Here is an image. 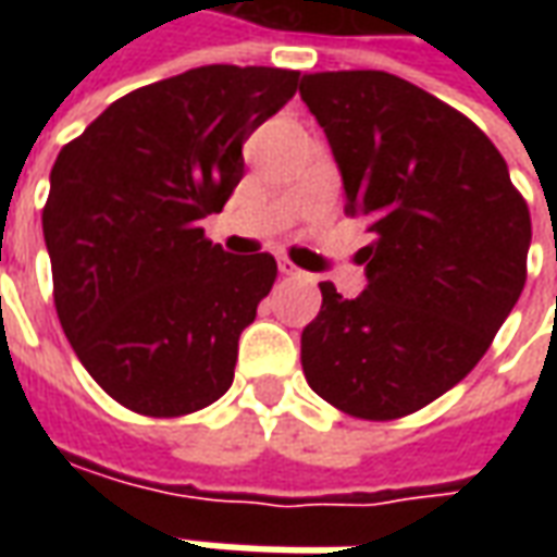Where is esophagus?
<instances>
[{
  "instance_id": "34e87169",
  "label": "esophagus",
  "mask_w": 557,
  "mask_h": 557,
  "mask_svg": "<svg viewBox=\"0 0 557 557\" xmlns=\"http://www.w3.org/2000/svg\"><path fill=\"white\" fill-rule=\"evenodd\" d=\"M277 268H280V274H286V277H301V268L292 265L289 259H280Z\"/></svg>"
}]
</instances>
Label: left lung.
<instances>
[{"instance_id":"left-lung-1","label":"left lung","mask_w":557,"mask_h":557,"mask_svg":"<svg viewBox=\"0 0 557 557\" xmlns=\"http://www.w3.org/2000/svg\"><path fill=\"white\" fill-rule=\"evenodd\" d=\"M337 160L346 211L367 220V289L319 283L301 334L307 385L346 414L394 420L459 385L525 286L531 218L490 137L385 71L301 79Z\"/></svg>"}]
</instances>
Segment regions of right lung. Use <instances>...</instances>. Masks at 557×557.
<instances>
[{
  "label": "right lung",
  "mask_w": 557,
  "mask_h": 557,
  "mask_svg": "<svg viewBox=\"0 0 557 557\" xmlns=\"http://www.w3.org/2000/svg\"><path fill=\"white\" fill-rule=\"evenodd\" d=\"M298 71L202 65L110 103L50 172L44 242L55 313L79 363L125 409L178 418L232 385L238 337L277 262L211 244L244 175V139Z\"/></svg>",
  "instance_id": "obj_1"
}]
</instances>
